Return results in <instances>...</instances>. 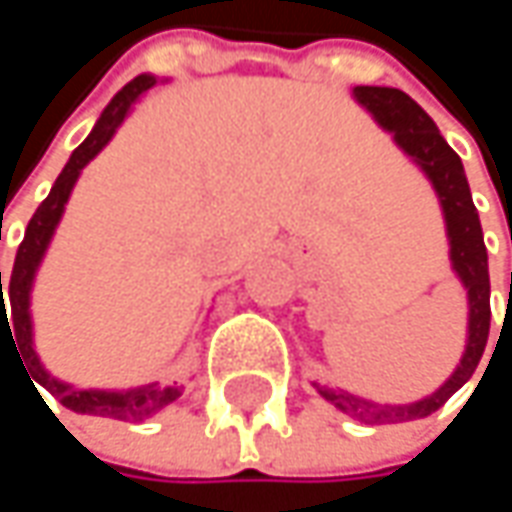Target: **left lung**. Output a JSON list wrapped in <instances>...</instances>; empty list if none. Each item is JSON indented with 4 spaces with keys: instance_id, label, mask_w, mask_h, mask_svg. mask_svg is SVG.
<instances>
[{
    "instance_id": "obj_1",
    "label": "left lung",
    "mask_w": 512,
    "mask_h": 512,
    "mask_svg": "<svg viewBox=\"0 0 512 512\" xmlns=\"http://www.w3.org/2000/svg\"><path fill=\"white\" fill-rule=\"evenodd\" d=\"M356 100L373 112V118L394 133V142L403 148V154H409L424 174L433 180L442 210H445V222H448V240H451V260L454 269L462 278L465 290H468V344H465V356L460 367L454 370V376L430 397L409 403V406H379L370 400H361L350 391H335V388H323L317 385V391L335 403L341 412H347L350 418H356L361 424H400V421H415V418H427L433 415L439 406L448 403L451 394H457L462 385L471 379L474 367L480 364V356L486 350V338H489V263H486V246H483V231H480V219L471 201V189L462 171V159L457 151L442 139L439 127L433 124V118L403 91L397 88H379V85H358L353 88Z\"/></svg>"
}]
</instances>
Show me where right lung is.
<instances>
[{
	"label": "right lung",
	"instance_id": "obj_1",
	"mask_svg": "<svg viewBox=\"0 0 512 512\" xmlns=\"http://www.w3.org/2000/svg\"><path fill=\"white\" fill-rule=\"evenodd\" d=\"M154 76H136L130 85H124L112 103L106 106V112L100 115L97 127L91 130V136L73 151V156L67 159L64 171L58 174V180L52 183L50 195L41 201V207L35 210L26 237L17 249V260H14V272H11V284H8V299H11V320H8V308L2 299V272H0V358H2V335L11 338L14 350H20L17 356L29 358L23 367H28L32 379H38L52 397L82 415H100V418H118V421H145L154 412H159L162 406H168L180 391L177 388H159V385H142V388H130V391H79L73 385H64L58 379H52L50 373L41 367V361L32 350V320H29V290H32V278L35 269L41 263V257L47 252L52 240V231L64 213V204L70 198V189L79 177V171L106 148V142L115 136L118 124L127 118L130 106L154 85Z\"/></svg>",
	"mask_w": 512,
	"mask_h": 512
}]
</instances>
